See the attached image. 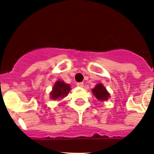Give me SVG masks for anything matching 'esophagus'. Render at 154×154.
I'll return each mask as SVG.
<instances>
[{"label": "esophagus", "mask_w": 154, "mask_h": 154, "mask_svg": "<svg viewBox=\"0 0 154 154\" xmlns=\"http://www.w3.org/2000/svg\"><path fill=\"white\" fill-rule=\"evenodd\" d=\"M77 86L81 87V88H82V87L84 86V83H83V82H77Z\"/></svg>", "instance_id": "34e87169"}]
</instances>
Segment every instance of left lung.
Wrapping results in <instances>:
<instances>
[{"label": "left lung", "mask_w": 154, "mask_h": 154, "mask_svg": "<svg viewBox=\"0 0 154 154\" xmlns=\"http://www.w3.org/2000/svg\"><path fill=\"white\" fill-rule=\"evenodd\" d=\"M92 91H93L94 96L96 97V98L100 101H105L109 97V94L108 93L106 89L101 84L97 85Z\"/></svg>", "instance_id": "left-lung-1"}]
</instances>
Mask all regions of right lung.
<instances>
[{
  "mask_svg": "<svg viewBox=\"0 0 154 154\" xmlns=\"http://www.w3.org/2000/svg\"><path fill=\"white\" fill-rule=\"evenodd\" d=\"M70 91L69 85L65 84L64 82L58 81L55 83L53 88V91L51 92V98L53 100L58 98H62L66 97Z\"/></svg>",
  "mask_w": 154,
  "mask_h": 154,
  "instance_id": "right-lung-1",
  "label": "right lung"
}]
</instances>
